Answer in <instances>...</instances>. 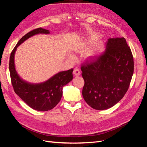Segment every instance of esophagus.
<instances>
[{"label": "esophagus", "mask_w": 147, "mask_h": 147, "mask_svg": "<svg viewBox=\"0 0 147 147\" xmlns=\"http://www.w3.org/2000/svg\"><path fill=\"white\" fill-rule=\"evenodd\" d=\"M73 74H74V76H79V75H80L81 73H80V70H79L78 69L75 68V69H74V70Z\"/></svg>", "instance_id": "esophagus-1"}]
</instances>
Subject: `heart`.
Segmentation results:
<instances>
[{
	"label": "heart",
	"mask_w": 147,
	"mask_h": 147,
	"mask_svg": "<svg viewBox=\"0 0 147 147\" xmlns=\"http://www.w3.org/2000/svg\"><path fill=\"white\" fill-rule=\"evenodd\" d=\"M97 38H98V37H97V35H92V36H91V37L90 38L87 40L86 41L84 42L83 43V47H85L88 45H91V44H92L96 42V40L97 39ZM87 55L88 56H92L94 55V50H90L87 53Z\"/></svg>",
	"instance_id": "obj_1"
}]
</instances>
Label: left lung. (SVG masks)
<instances>
[{
  "instance_id": "1",
  "label": "left lung",
  "mask_w": 147,
  "mask_h": 147,
  "mask_svg": "<svg viewBox=\"0 0 147 147\" xmlns=\"http://www.w3.org/2000/svg\"><path fill=\"white\" fill-rule=\"evenodd\" d=\"M81 70L86 103L98 110L112 107L125 95L134 73V59L126 39L109 38L105 50Z\"/></svg>"
}]
</instances>
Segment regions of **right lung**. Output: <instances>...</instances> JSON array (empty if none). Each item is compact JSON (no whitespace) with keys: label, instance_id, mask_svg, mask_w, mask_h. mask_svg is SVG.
I'll list each match as a JSON object with an SVG mask.
<instances>
[{"label":"right lung","instance_id":"obj_1","mask_svg":"<svg viewBox=\"0 0 147 147\" xmlns=\"http://www.w3.org/2000/svg\"><path fill=\"white\" fill-rule=\"evenodd\" d=\"M49 34L50 31L42 28L35 29L22 37L11 53L9 70L12 86L16 94L30 107L41 112L53 109L63 96V88L73 79V69L55 74L45 82L30 83L23 80L18 74L15 65V53L22 43L34 35Z\"/></svg>","mask_w":147,"mask_h":147}]
</instances>
